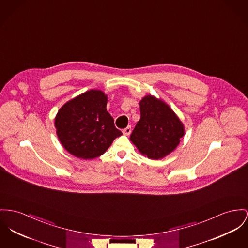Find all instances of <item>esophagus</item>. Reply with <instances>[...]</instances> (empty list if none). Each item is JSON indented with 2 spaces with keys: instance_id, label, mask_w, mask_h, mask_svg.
<instances>
[{
  "instance_id": "esophagus-1",
  "label": "esophagus",
  "mask_w": 248,
  "mask_h": 248,
  "mask_svg": "<svg viewBox=\"0 0 248 248\" xmlns=\"http://www.w3.org/2000/svg\"><path fill=\"white\" fill-rule=\"evenodd\" d=\"M122 132H123L124 135H130L131 132H132V127H131V126H128L127 128H125V129L122 131Z\"/></svg>"
}]
</instances>
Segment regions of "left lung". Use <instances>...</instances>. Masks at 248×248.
I'll return each instance as SVG.
<instances>
[{
    "mask_svg": "<svg viewBox=\"0 0 248 248\" xmlns=\"http://www.w3.org/2000/svg\"><path fill=\"white\" fill-rule=\"evenodd\" d=\"M140 112L131 140L149 159H162L179 145L184 134L183 125L167 104L152 96L140 101Z\"/></svg>",
    "mask_w": 248,
    "mask_h": 248,
    "instance_id": "left-lung-1",
    "label": "left lung"
}]
</instances>
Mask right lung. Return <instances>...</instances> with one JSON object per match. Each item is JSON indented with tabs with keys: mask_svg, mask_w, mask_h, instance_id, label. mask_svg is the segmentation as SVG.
I'll use <instances>...</instances> for the list:
<instances>
[{
	"mask_svg": "<svg viewBox=\"0 0 248 248\" xmlns=\"http://www.w3.org/2000/svg\"><path fill=\"white\" fill-rule=\"evenodd\" d=\"M102 91L89 90L69 100L58 111L55 128L63 147L84 160L102 155L122 132L106 110Z\"/></svg>",
	"mask_w": 248,
	"mask_h": 248,
	"instance_id": "obj_1",
	"label": "right lung"
}]
</instances>
